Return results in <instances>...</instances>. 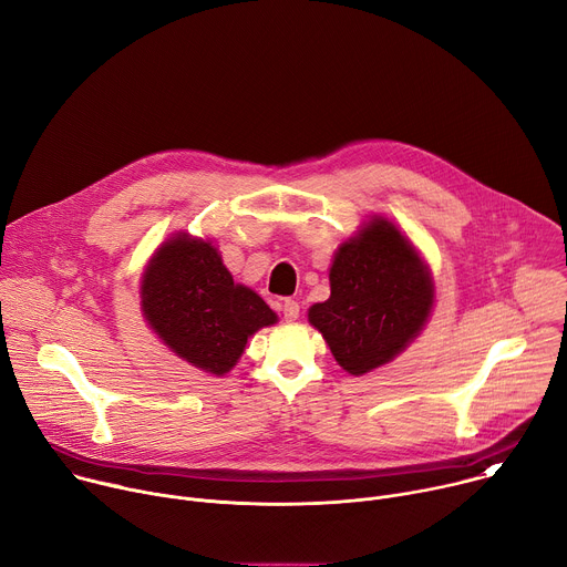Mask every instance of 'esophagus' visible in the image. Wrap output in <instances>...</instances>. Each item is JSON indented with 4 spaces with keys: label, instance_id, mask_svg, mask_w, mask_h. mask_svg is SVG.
Here are the masks:
<instances>
[{
    "label": "esophagus",
    "instance_id": "obj_1",
    "mask_svg": "<svg viewBox=\"0 0 567 567\" xmlns=\"http://www.w3.org/2000/svg\"><path fill=\"white\" fill-rule=\"evenodd\" d=\"M280 311H282V318L291 322V320H296V318L300 316V305H298L296 300H289V298H287V300H282V305H280Z\"/></svg>",
    "mask_w": 567,
    "mask_h": 567
}]
</instances>
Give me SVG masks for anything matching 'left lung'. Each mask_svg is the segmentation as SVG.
<instances>
[{"instance_id":"8db88e82","label":"left lung","mask_w":567,"mask_h":567,"mask_svg":"<svg viewBox=\"0 0 567 567\" xmlns=\"http://www.w3.org/2000/svg\"><path fill=\"white\" fill-rule=\"evenodd\" d=\"M330 289V298L311 305L307 316L339 365L357 377L406 348L435 300L431 271L413 241L379 215L339 247Z\"/></svg>"}]
</instances>
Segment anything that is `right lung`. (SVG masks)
<instances>
[{"mask_svg":"<svg viewBox=\"0 0 567 567\" xmlns=\"http://www.w3.org/2000/svg\"><path fill=\"white\" fill-rule=\"evenodd\" d=\"M141 309L179 359L217 377L237 363L249 337L278 320L254 289L233 282L208 239L186 233L164 241L145 267Z\"/></svg>","mask_w":567,"mask_h":567,"instance_id":"right-lung-1","label":"right lung"}]
</instances>
